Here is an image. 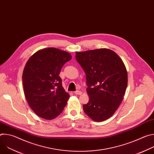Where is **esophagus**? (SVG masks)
Returning a JSON list of instances; mask_svg holds the SVG:
<instances>
[{
    "instance_id": "esophagus-1",
    "label": "esophagus",
    "mask_w": 154,
    "mask_h": 154,
    "mask_svg": "<svg viewBox=\"0 0 154 154\" xmlns=\"http://www.w3.org/2000/svg\"><path fill=\"white\" fill-rule=\"evenodd\" d=\"M74 93L76 95H81L82 94V91H75L74 92Z\"/></svg>"
}]
</instances>
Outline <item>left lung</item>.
<instances>
[{
    "instance_id": "left-lung-1",
    "label": "left lung",
    "mask_w": 154,
    "mask_h": 154,
    "mask_svg": "<svg viewBox=\"0 0 154 154\" xmlns=\"http://www.w3.org/2000/svg\"><path fill=\"white\" fill-rule=\"evenodd\" d=\"M75 58L85 72L89 95L83 110L93 121H103L123 100L128 82L126 68L114 51L105 48L77 52Z\"/></svg>"
}]
</instances>
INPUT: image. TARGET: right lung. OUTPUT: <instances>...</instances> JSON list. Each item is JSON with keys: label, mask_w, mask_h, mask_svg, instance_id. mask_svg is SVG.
Returning <instances> with one entry per match:
<instances>
[{"label": "right lung", "mask_w": 154, "mask_h": 154, "mask_svg": "<svg viewBox=\"0 0 154 154\" xmlns=\"http://www.w3.org/2000/svg\"><path fill=\"white\" fill-rule=\"evenodd\" d=\"M71 58L67 52L49 48L37 51L27 61L23 74L24 94L39 117L53 119L66 105L69 94L64 90L59 74Z\"/></svg>", "instance_id": "1"}]
</instances>
